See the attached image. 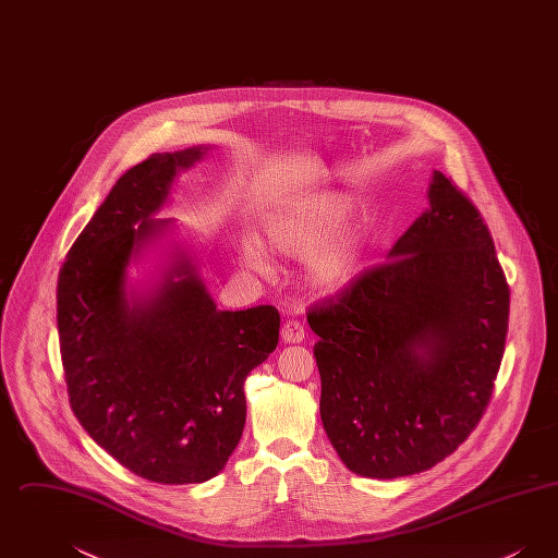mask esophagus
I'll return each mask as SVG.
<instances>
[{
	"label": "esophagus",
	"instance_id": "1",
	"mask_svg": "<svg viewBox=\"0 0 558 558\" xmlns=\"http://www.w3.org/2000/svg\"><path fill=\"white\" fill-rule=\"evenodd\" d=\"M280 335L284 343H301L305 339V328L299 319H287Z\"/></svg>",
	"mask_w": 558,
	"mask_h": 558
}]
</instances>
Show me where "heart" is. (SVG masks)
I'll return each mask as SVG.
<instances>
[{
	"mask_svg": "<svg viewBox=\"0 0 558 558\" xmlns=\"http://www.w3.org/2000/svg\"><path fill=\"white\" fill-rule=\"evenodd\" d=\"M345 211L347 207L341 201H316L303 205L296 211L274 217L267 223V240L282 255L307 257L314 253L307 269L310 280L318 289H335L345 282L355 262V246L351 239L339 236L328 245L325 243L341 228ZM244 262L262 276L269 274L264 251L253 242L244 246Z\"/></svg>",
	"mask_w": 558,
	"mask_h": 558,
	"instance_id": "heart-1",
	"label": "heart"
}]
</instances>
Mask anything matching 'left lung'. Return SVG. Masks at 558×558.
I'll use <instances>...</instances> for the list:
<instances>
[{
    "label": "left lung",
    "mask_w": 558,
    "mask_h": 558,
    "mask_svg": "<svg viewBox=\"0 0 558 558\" xmlns=\"http://www.w3.org/2000/svg\"><path fill=\"white\" fill-rule=\"evenodd\" d=\"M428 203L380 266L307 312L322 423L364 477L423 473L458 450L505 355L510 289L483 217L441 171Z\"/></svg>",
    "instance_id": "8db88e82"
}]
</instances>
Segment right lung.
<instances>
[{"label": "right lung", "instance_id": "add662e5", "mask_svg": "<svg viewBox=\"0 0 558 558\" xmlns=\"http://www.w3.org/2000/svg\"><path fill=\"white\" fill-rule=\"evenodd\" d=\"M201 148L153 155L123 173L58 274V335L71 408L89 437L137 477L165 485L215 477L246 421L244 378L278 345L274 305L219 312L180 257L159 292L133 303V253L178 169Z\"/></svg>", "mask_w": 558, "mask_h": 558}]
</instances>
